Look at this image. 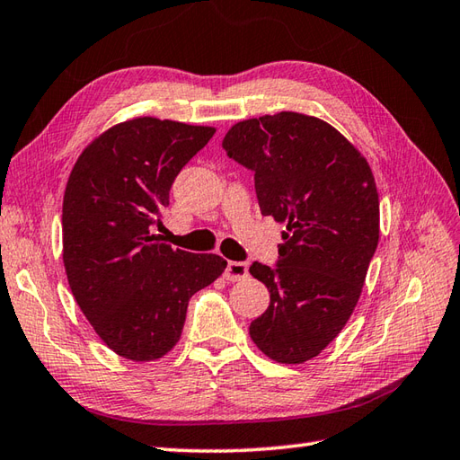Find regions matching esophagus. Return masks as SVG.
<instances>
[{"label": "esophagus", "mask_w": 460, "mask_h": 460, "mask_svg": "<svg viewBox=\"0 0 460 460\" xmlns=\"http://www.w3.org/2000/svg\"><path fill=\"white\" fill-rule=\"evenodd\" d=\"M249 275V265L247 262H239V261H229L227 269H225V280L229 282H237L243 280Z\"/></svg>", "instance_id": "34e87169"}]
</instances>
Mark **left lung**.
Listing matches in <instances>:
<instances>
[{
	"label": "left lung",
	"mask_w": 460,
	"mask_h": 460,
	"mask_svg": "<svg viewBox=\"0 0 460 460\" xmlns=\"http://www.w3.org/2000/svg\"><path fill=\"white\" fill-rule=\"evenodd\" d=\"M223 148L255 172L261 213L287 225L277 269H249L270 292L251 340L279 364H305L340 334L364 288L379 241L374 173L334 126L300 112L233 124Z\"/></svg>",
	"instance_id": "left-lung-1"
}]
</instances>
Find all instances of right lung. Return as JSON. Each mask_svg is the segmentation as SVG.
<instances>
[{"instance_id":"1","label":"right lung","mask_w":460,"mask_h":460,"mask_svg":"<svg viewBox=\"0 0 460 460\" xmlns=\"http://www.w3.org/2000/svg\"><path fill=\"white\" fill-rule=\"evenodd\" d=\"M215 134L136 116L96 136L63 198V265L76 305L114 354L160 359L180 341L188 302L227 269L213 252L172 249L152 235L175 175Z\"/></svg>"}]
</instances>
